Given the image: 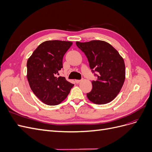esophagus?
<instances>
[{
	"mask_svg": "<svg viewBox=\"0 0 152 152\" xmlns=\"http://www.w3.org/2000/svg\"><path fill=\"white\" fill-rule=\"evenodd\" d=\"M82 81V80H75V82L76 83H79V82H80Z\"/></svg>",
	"mask_w": 152,
	"mask_h": 152,
	"instance_id": "obj_1",
	"label": "esophagus"
}]
</instances>
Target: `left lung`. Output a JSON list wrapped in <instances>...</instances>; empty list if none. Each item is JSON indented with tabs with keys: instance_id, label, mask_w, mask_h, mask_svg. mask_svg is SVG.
I'll list each match as a JSON object with an SVG mask.
<instances>
[{
	"instance_id": "8db88e82",
	"label": "left lung",
	"mask_w": 152,
	"mask_h": 152,
	"mask_svg": "<svg viewBox=\"0 0 152 152\" xmlns=\"http://www.w3.org/2000/svg\"><path fill=\"white\" fill-rule=\"evenodd\" d=\"M88 59L90 68L98 72V80L92 81L93 89L87 97L97 104L110 103L120 93L126 78L123 58L111 44L103 40L76 42Z\"/></svg>"
}]
</instances>
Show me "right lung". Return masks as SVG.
Listing matches in <instances>:
<instances>
[{"label":"right lung","mask_w":152,"mask_h":152,"mask_svg":"<svg viewBox=\"0 0 152 152\" xmlns=\"http://www.w3.org/2000/svg\"><path fill=\"white\" fill-rule=\"evenodd\" d=\"M72 42L47 40L40 44L27 61V79L31 91L41 102L57 105L65 100L74 86L65 77H57L63 58Z\"/></svg>","instance_id":"add662e5"}]
</instances>
